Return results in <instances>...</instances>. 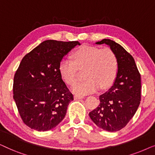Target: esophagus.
Returning <instances> with one entry per match:
<instances>
[{"label": "esophagus", "mask_w": 155, "mask_h": 155, "mask_svg": "<svg viewBox=\"0 0 155 155\" xmlns=\"http://www.w3.org/2000/svg\"><path fill=\"white\" fill-rule=\"evenodd\" d=\"M82 98H84V97L81 96V95H75V99H82Z\"/></svg>", "instance_id": "1"}]
</instances>
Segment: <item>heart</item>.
<instances>
[{
    "label": "heart",
    "mask_w": 155,
    "mask_h": 155,
    "mask_svg": "<svg viewBox=\"0 0 155 155\" xmlns=\"http://www.w3.org/2000/svg\"><path fill=\"white\" fill-rule=\"evenodd\" d=\"M118 61L115 52L109 48H99L84 44L74 51L72 60L64 59L59 65V72L63 80L73 85L78 79L80 71H84L85 80L73 87V92L87 94L100 87L105 89L113 83L118 72Z\"/></svg>",
    "instance_id": "b5f03b06"
}]
</instances>
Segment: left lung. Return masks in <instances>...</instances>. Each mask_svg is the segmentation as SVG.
<instances>
[{"mask_svg": "<svg viewBox=\"0 0 155 155\" xmlns=\"http://www.w3.org/2000/svg\"><path fill=\"white\" fill-rule=\"evenodd\" d=\"M97 44H106L116 54L118 73L113 86L99 96V104L89 115L104 130L116 132L124 128L133 117L141 100V79L133 57L111 39H104Z\"/></svg>", "mask_w": 155, "mask_h": 155, "instance_id": "left-lung-1", "label": "left lung"}]
</instances>
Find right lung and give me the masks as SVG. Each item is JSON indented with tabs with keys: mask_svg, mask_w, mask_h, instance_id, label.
<instances>
[{
	"mask_svg": "<svg viewBox=\"0 0 155 155\" xmlns=\"http://www.w3.org/2000/svg\"><path fill=\"white\" fill-rule=\"evenodd\" d=\"M77 41L46 40L23 57L14 76L13 98L22 121L38 131L61 122L73 95L62 80L59 65Z\"/></svg>",
	"mask_w": 155,
	"mask_h": 155,
	"instance_id": "1",
	"label": "right lung"
}]
</instances>
